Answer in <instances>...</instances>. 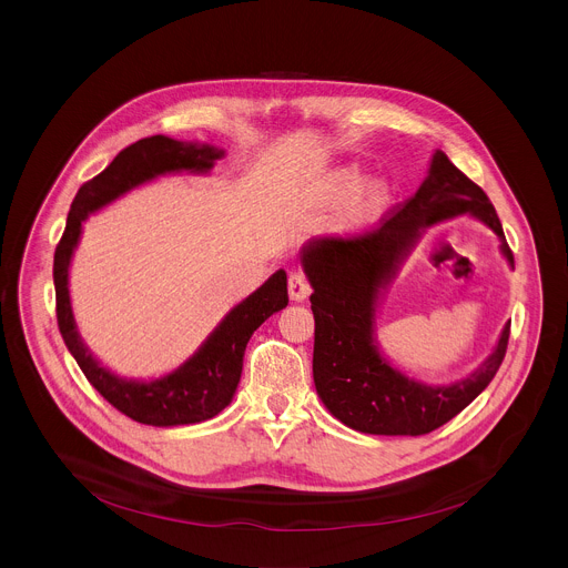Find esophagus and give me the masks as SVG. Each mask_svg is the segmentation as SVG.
Instances as JSON below:
<instances>
[{"label": "esophagus", "instance_id": "obj_1", "mask_svg": "<svg viewBox=\"0 0 568 568\" xmlns=\"http://www.w3.org/2000/svg\"><path fill=\"white\" fill-rule=\"evenodd\" d=\"M287 292H290V298L301 303L310 296V283L305 281V276L301 272H292L290 278H287Z\"/></svg>", "mask_w": 568, "mask_h": 568}]
</instances>
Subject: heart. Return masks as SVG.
<instances>
[{"mask_svg": "<svg viewBox=\"0 0 568 568\" xmlns=\"http://www.w3.org/2000/svg\"><path fill=\"white\" fill-rule=\"evenodd\" d=\"M359 182H362L359 169L357 166H344V169L328 175L326 186H323V193H326V200L337 202V200L351 195L359 185ZM390 200H393V184L386 178L366 180L357 190L351 206L344 213V220H342L344 226L346 229H362L366 224H373L388 209Z\"/></svg>", "mask_w": 568, "mask_h": 568, "instance_id": "b5f03b06", "label": "heart"}]
</instances>
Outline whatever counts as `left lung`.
<instances>
[{
  "label": "left lung",
  "mask_w": 568,
  "mask_h": 568,
  "mask_svg": "<svg viewBox=\"0 0 568 568\" xmlns=\"http://www.w3.org/2000/svg\"><path fill=\"white\" fill-rule=\"evenodd\" d=\"M456 215H469L495 231L499 250L515 270L495 206L443 150L432 154L425 182L412 200L357 237H312L301 265L312 285L314 386L326 409L346 427L375 436H423L454 416L497 375L510 337L506 323L495 351L467 377L425 384L397 371L375 337L377 307L399 265L423 233Z\"/></svg>",
  "instance_id": "8db88e82"
}]
</instances>
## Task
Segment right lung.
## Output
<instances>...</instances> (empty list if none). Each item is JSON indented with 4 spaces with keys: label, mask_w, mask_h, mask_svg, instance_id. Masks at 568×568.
Segmentation results:
<instances>
[{
    "label": "right lung",
    "mask_w": 568,
    "mask_h": 568,
    "mask_svg": "<svg viewBox=\"0 0 568 568\" xmlns=\"http://www.w3.org/2000/svg\"><path fill=\"white\" fill-rule=\"evenodd\" d=\"M222 156L224 150L215 145L184 143L164 134L128 145L101 175L80 186L55 247L53 285L60 335L90 384L112 407L141 425H195L215 418L229 407L240 382L247 342L261 323L287 305V274L283 270L274 272L256 292L233 305L202 346L175 371L154 379H128L105 368L80 337L69 296V265L90 213L161 175L211 173Z\"/></svg>",
    "instance_id": "1"
}]
</instances>
